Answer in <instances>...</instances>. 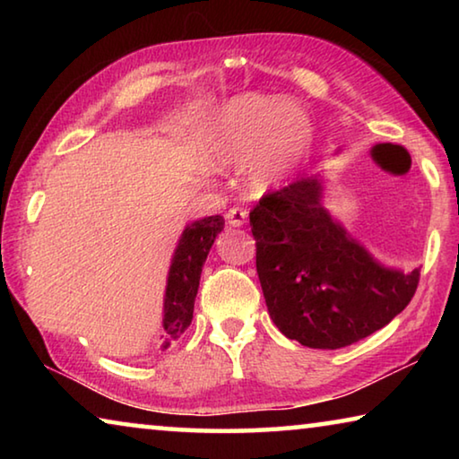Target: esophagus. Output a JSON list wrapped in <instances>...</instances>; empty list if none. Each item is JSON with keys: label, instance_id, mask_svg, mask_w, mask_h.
<instances>
[{"label": "esophagus", "instance_id": "esophagus-1", "mask_svg": "<svg viewBox=\"0 0 459 459\" xmlns=\"http://www.w3.org/2000/svg\"><path fill=\"white\" fill-rule=\"evenodd\" d=\"M248 219V212L243 211V208H230V211L227 212V222L230 224V227H243V224L247 222Z\"/></svg>", "mask_w": 459, "mask_h": 459}]
</instances>
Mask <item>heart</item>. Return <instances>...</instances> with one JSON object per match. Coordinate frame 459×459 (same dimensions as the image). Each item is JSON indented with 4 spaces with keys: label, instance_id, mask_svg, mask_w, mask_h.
I'll list each match as a JSON object with an SVG mask.
<instances>
[{
    "label": "heart",
    "instance_id": "b5f03b06",
    "mask_svg": "<svg viewBox=\"0 0 459 459\" xmlns=\"http://www.w3.org/2000/svg\"><path fill=\"white\" fill-rule=\"evenodd\" d=\"M208 150L221 166H248L255 192L281 186L309 153L314 127L301 108L273 95H240L208 127Z\"/></svg>",
    "mask_w": 459,
    "mask_h": 459
}]
</instances>
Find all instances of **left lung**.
Here are the masks:
<instances>
[{"mask_svg": "<svg viewBox=\"0 0 459 459\" xmlns=\"http://www.w3.org/2000/svg\"><path fill=\"white\" fill-rule=\"evenodd\" d=\"M269 316L307 348L336 351L407 307L419 269L386 267L324 206V178L306 176L259 200L251 214Z\"/></svg>", "mask_w": 459, "mask_h": 459, "instance_id": "1", "label": "left lung"}]
</instances>
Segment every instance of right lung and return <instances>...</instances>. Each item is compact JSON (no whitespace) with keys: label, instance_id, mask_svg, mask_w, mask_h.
Masks as SVG:
<instances>
[{"label":"right lung","instance_id":"1","mask_svg":"<svg viewBox=\"0 0 459 459\" xmlns=\"http://www.w3.org/2000/svg\"><path fill=\"white\" fill-rule=\"evenodd\" d=\"M224 229L221 214L204 216L184 229L168 271L164 295V344L161 351L172 346L192 324L194 299H196L200 273L214 245V238Z\"/></svg>","mask_w":459,"mask_h":459}]
</instances>
